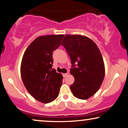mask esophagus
I'll list each match as a JSON object with an SVG mask.
<instances>
[{
  "mask_svg": "<svg viewBox=\"0 0 128 128\" xmlns=\"http://www.w3.org/2000/svg\"><path fill=\"white\" fill-rule=\"evenodd\" d=\"M68 73H64V74H63V77H64V78H66V77L68 76Z\"/></svg>",
  "mask_w": 128,
  "mask_h": 128,
  "instance_id": "1",
  "label": "esophagus"
}]
</instances>
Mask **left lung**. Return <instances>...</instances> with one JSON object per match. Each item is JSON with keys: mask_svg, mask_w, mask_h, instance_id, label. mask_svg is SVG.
I'll return each instance as SVG.
<instances>
[{"mask_svg": "<svg viewBox=\"0 0 128 128\" xmlns=\"http://www.w3.org/2000/svg\"><path fill=\"white\" fill-rule=\"evenodd\" d=\"M61 45L71 59V74L74 82L70 86L73 96L87 100L99 90L105 76L104 60L95 42L80 35H66Z\"/></svg>", "mask_w": 128, "mask_h": 128, "instance_id": "left-lung-1", "label": "left lung"}]
</instances>
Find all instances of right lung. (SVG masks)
<instances>
[{"label":"right lung","mask_w":128,"mask_h":128,"mask_svg":"<svg viewBox=\"0 0 128 128\" xmlns=\"http://www.w3.org/2000/svg\"><path fill=\"white\" fill-rule=\"evenodd\" d=\"M64 35L40 36L28 46L22 56L21 76L28 92L43 103L52 102L59 95L62 75L52 69L53 51L60 46Z\"/></svg>","instance_id":"obj_1"}]
</instances>
